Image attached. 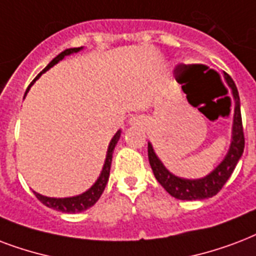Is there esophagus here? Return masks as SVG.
I'll return each mask as SVG.
<instances>
[{
	"instance_id": "1",
	"label": "esophagus",
	"mask_w": 256,
	"mask_h": 256,
	"mask_svg": "<svg viewBox=\"0 0 256 256\" xmlns=\"http://www.w3.org/2000/svg\"><path fill=\"white\" fill-rule=\"evenodd\" d=\"M132 124H136V118H134V120H132Z\"/></svg>"
}]
</instances>
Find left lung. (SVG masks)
Returning a JSON list of instances; mask_svg holds the SVG:
<instances>
[{
  "mask_svg": "<svg viewBox=\"0 0 256 256\" xmlns=\"http://www.w3.org/2000/svg\"><path fill=\"white\" fill-rule=\"evenodd\" d=\"M224 79L228 87L231 88L232 99H234V118H232L231 128V144L227 153L222 160V162L214 168V170L200 178H184L173 174L166 169L164 162L156 153L152 142H148V156L156 178L162 185L170 196L178 200H204L214 196L223 188V185L231 177L232 172L239 162L243 150H244V136H243V126H242L240 115V99L239 92L231 76L224 74Z\"/></svg>",
  "mask_w": 256,
  "mask_h": 256,
  "instance_id": "1",
  "label": "left lung"
}]
</instances>
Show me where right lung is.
<instances>
[{
    "label": "right lung",
    "instance_id": "obj_1",
    "mask_svg": "<svg viewBox=\"0 0 256 256\" xmlns=\"http://www.w3.org/2000/svg\"><path fill=\"white\" fill-rule=\"evenodd\" d=\"M83 48H84V46H80V48H70V50H63L62 54H58V56H56V58H54V60H52V62H50V63L48 64L36 78H34V79H33L30 86H32L42 74H46L48 70H50L54 66H56L58 62H62L64 58H67L70 54H78V52L83 50ZM30 86L28 87V90L30 88ZM28 90H26V92H28ZM120 134H122V130H118V132L114 134V136L111 138L110 144H108V149H107L106 153V160H104V164H103L100 174H99V177L96 178V181H95L86 192L80 193V194H76V196H70V198H48V196H44V194H40V193H37L33 190V193L36 194V198H38L44 206H50L52 210H60V212H66V214H78V212H83V210L91 208V206L99 200V198L102 196L103 190L106 188L107 181H108V177H110L112 153H114L115 146H116V144L120 141Z\"/></svg>",
    "mask_w": 256,
    "mask_h": 256
}]
</instances>
